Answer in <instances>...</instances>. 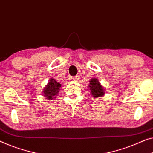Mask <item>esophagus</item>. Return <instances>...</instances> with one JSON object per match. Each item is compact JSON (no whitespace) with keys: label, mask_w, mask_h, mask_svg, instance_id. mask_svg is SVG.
<instances>
[{"label":"esophagus","mask_w":153,"mask_h":153,"mask_svg":"<svg viewBox=\"0 0 153 153\" xmlns=\"http://www.w3.org/2000/svg\"><path fill=\"white\" fill-rule=\"evenodd\" d=\"M78 79H79V78H78V77H77L76 76H72V77H71V80L73 81H77L79 80Z\"/></svg>","instance_id":"obj_1"}]
</instances>
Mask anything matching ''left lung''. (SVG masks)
Listing matches in <instances>:
<instances>
[{"mask_svg":"<svg viewBox=\"0 0 153 153\" xmlns=\"http://www.w3.org/2000/svg\"><path fill=\"white\" fill-rule=\"evenodd\" d=\"M90 85L88 86V88L90 90L92 96L94 98L102 97L105 94L104 92V88L101 83H99V81L96 78H93L90 81Z\"/></svg>","mask_w":153,"mask_h":153,"instance_id":"1","label":"left lung"}]
</instances>
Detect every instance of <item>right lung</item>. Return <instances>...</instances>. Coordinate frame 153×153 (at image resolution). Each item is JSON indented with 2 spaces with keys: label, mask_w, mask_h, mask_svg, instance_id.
I'll return each mask as SVG.
<instances>
[{
  "label": "right lung",
  "mask_w": 153,
  "mask_h": 153,
  "mask_svg": "<svg viewBox=\"0 0 153 153\" xmlns=\"http://www.w3.org/2000/svg\"><path fill=\"white\" fill-rule=\"evenodd\" d=\"M61 87V83H57V81L54 79H51L49 81V83H48V85L45 86L43 90V96L50 100L53 98H55L56 94H58Z\"/></svg>",
  "instance_id": "obj_1"
}]
</instances>
